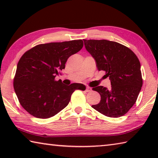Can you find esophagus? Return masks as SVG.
I'll return each mask as SVG.
<instances>
[{
    "label": "esophagus",
    "instance_id": "34e87169",
    "mask_svg": "<svg viewBox=\"0 0 158 158\" xmlns=\"http://www.w3.org/2000/svg\"><path fill=\"white\" fill-rule=\"evenodd\" d=\"M91 90H92L91 88L87 86L86 89H85V91H86V92H90V91H91Z\"/></svg>",
    "mask_w": 158,
    "mask_h": 158
}]
</instances>
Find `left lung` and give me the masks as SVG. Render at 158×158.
Returning <instances> with one entry per match:
<instances>
[{
	"instance_id": "8db88e82",
	"label": "left lung",
	"mask_w": 158,
	"mask_h": 158,
	"mask_svg": "<svg viewBox=\"0 0 158 158\" xmlns=\"http://www.w3.org/2000/svg\"><path fill=\"white\" fill-rule=\"evenodd\" d=\"M86 50L94 58L99 71H104L111 81L110 89L102 85L93 88L101 96L100 103L92 105L105 116L125 115L137 101L143 84L141 65L129 48L106 40H84Z\"/></svg>"
}]
</instances>
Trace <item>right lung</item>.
<instances>
[{
	"instance_id": "1",
	"label": "right lung",
	"mask_w": 158,
	"mask_h": 158,
	"mask_svg": "<svg viewBox=\"0 0 158 158\" xmlns=\"http://www.w3.org/2000/svg\"><path fill=\"white\" fill-rule=\"evenodd\" d=\"M82 40L51 42L34 47L19 60L14 89L21 105L38 118L52 117L67 106L77 89L85 90L82 84H63L55 77L65 68L70 56L82 49Z\"/></svg>"
}]
</instances>
